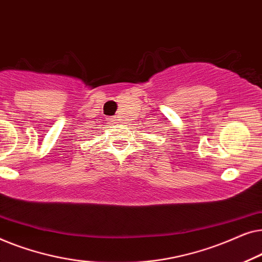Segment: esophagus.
I'll list each match as a JSON object with an SVG mask.
<instances>
[{"instance_id":"1","label":"esophagus","mask_w":262,"mask_h":262,"mask_svg":"<svg viewBox=\"0 0 262 262\" xmlns=\"http://www.w3.org/2000/svg\"><path fill=\"white\" fill-rule=\"evenodd\" d=\"M118 121H119V119H118L117 117H114V118H112V119H111V123H112V124H117Z\"/></svg>"}]
</instances>
